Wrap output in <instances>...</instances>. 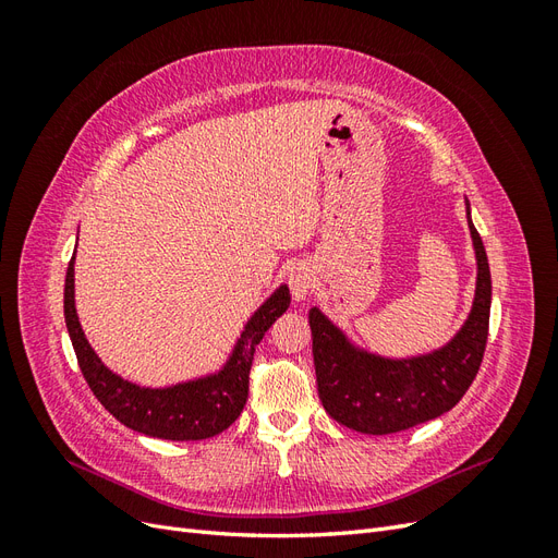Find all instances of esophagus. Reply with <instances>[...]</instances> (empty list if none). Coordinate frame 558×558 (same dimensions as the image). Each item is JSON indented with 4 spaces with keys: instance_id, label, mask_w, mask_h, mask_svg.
Masks as SVG:
<instances>
[{
    "instance_id": "34e87169",
    "label": "esophagus",
    "mask_w": 558,
    "mask_h": 558,
    "mask_svg": "<svg viewBox=\"0 0 558 558\" xmlns=\"http://www.w3.org/2000/svg\"><path fill=\"white\" fill-rule=\"evenodd\" d=\"M289 286H291L293 298L298 302H302V300L310 295V291L314 289V272H312L307 265H298L295 269H291Z\"/></svg>"
}]
</instances>
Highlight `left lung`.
Masks as SVG:
<instances>
[{
  "label": "left lung",
  "mask_w": 558,
  "mask_h": 558,
  "mask_svg": "<svg viewBox=\"0 0 558 558\" xmlns=\"http://www.w3.org/2000/svg\"><path fill=\"white\" fill-rule=\"evenodd\" d=\"M465 211L477 286L465 324L445 347L412 359H386L353 344L318 307L310 310L318 398L337 424L367 435L408 430L449 412L477 377L492 314V272L468 199Z\"/></svg>",
  "instance_id": "left-lung-1"
}]
</instances>
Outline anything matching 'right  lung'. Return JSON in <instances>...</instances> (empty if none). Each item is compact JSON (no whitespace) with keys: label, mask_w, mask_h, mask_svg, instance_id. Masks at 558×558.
Segmentation results:
<instances>
[{"label":"right lung","mask_w":558,"mask_h":558,"mask_svg":"<svg viewBox=\"0 0 558 558\" xmlns=\"http://www.w3.org/2000/svg\"><path fill=\"white\" fill-rule=\"evenodd\" d=\"M74 260L76 248L64 279V324L70 330L81 373L86 377L95 398L105 404V410L132 430L174 442L207 440V437L223 433L230 424H234V418L242 414L248 398L253 353H256V347L269 326L291 305L289 286L281 283L253 312L240 340L234 342L226 365L218 373L172 386L150 388L111 373L86 340V335H83L74 302Z\"/></svg>","instance_id":"obj_1"}]
</instances>
